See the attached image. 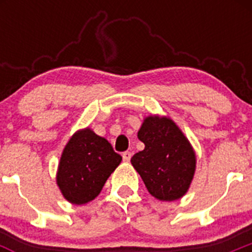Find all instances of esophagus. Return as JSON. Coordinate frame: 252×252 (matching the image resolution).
<instances>
[{
	"mask_svg": "<svg viewBox=\"0 0 252 252\" xmlns=\"http://www.w3.org/2000/svg\"><path fill=\"white\" fill-rule=\"evenodd\" d=\"M131 155H132V154H131V151H125V153H122V159H124V161H126V162L130 161Z\"/></svg>",
	"mask_w": 252,
	"mask_h": 252,
	"instance_id": "obj_1",
	"label": "esophagus"
}]
</instances>
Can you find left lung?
<instances>
[{"label":"left lung","instance_id":"8db88e82","mask_svg":"<svg viewBox=\"0 0 252 252\" xmlns=\"http://www.w3.org/2000/svg\"><path fill=\"white\" fill-rule=\"evenodd\" d=\"M145 149L131 158V164L153 197L177 201L188 192L197 158L189 140L170 117L151 115L137 132Z\"/></svg>","mask_w":252,"mask_h":252}]
</instances>
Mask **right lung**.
I'll return each instance as SVG.
<instances>
[{
	"mask_svg": "<svg viewBox=\"0 0 252 252\" xmlns=\"http://www.w3.org/2000/svg\"><path fill=\"white\" fill-rule=\"evenodd\" d=\"M122 157L90 127L78 130L66 142L57 171V184L69 203L86 204L101 193Z\"/></svg>",
	"mask_w": 252,
	"mask_h": 252,
	"instance_id": "obj_1",
	"label": "right lung"
}]
</instances>
